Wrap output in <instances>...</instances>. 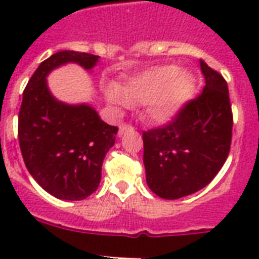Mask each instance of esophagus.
<instances>
[{"label":"esophagus","mask_w":259,"mask_h":259,"mask_svg":"<svg viewBox=\"0 0 259 259\" xmlns=\"http://www.w3.org/2000/svg\"><path fill=\"white\" fill-rule=\"evenodd\" d=\"M132 130H133V126L126 125V123H122V125L119 126V132H118V134H119V136H122V134H125L126 132H132Z\"/></svg>","instance_id":"34e87169"}]
</instances>
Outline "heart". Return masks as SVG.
<instances>
[{"instance_id": "1", "label": "heart", "mask_w": 259, "mask_h": 259, "mask_svg": "<svg viewBox=\"0 0 259 259\" xmlns=\"http://www.w3.org/2000/svg\"><path fill=\"white\" fill-rule=\"evenodd\" d=\"M195 93V78L173 64L157 66L126 79L119 90H106V101L117 111L130 105H145L148 117L158 123L170 122Z\"/></svg>"}]
</instances>
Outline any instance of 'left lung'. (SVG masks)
<instances>
[{
  "label": "left lung",
  "instance_id": "left-lung-1",
  "mask_svg": "<svg viewBox=\"0 0 259 259\" xmlns=\"http://www.w3.org/2000/svg\"><path fill=\"white\" fill-rule=\"evenodd\" d=\"M203 93L169 125L142 133L146 184L175 200L200 191L225 164L231 145L233 114L227 83L200 60Z\"/></svg>",
  "mask_w": 259,
  "mask_h": 259
}]
</instances>
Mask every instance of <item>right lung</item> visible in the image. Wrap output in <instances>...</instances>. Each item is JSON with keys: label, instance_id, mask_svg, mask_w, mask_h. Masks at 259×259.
<instances>
[{"label": "right lung", "instance_id": "add662e5", "mask_svg": "<svg viewBox=\"0 0 259 259\" xmlns=\"http://www.w3.org/2000/svg\"><path fill=\"white\" fill-rule=\"evenodd\" d=\"M98 62L95 55L59 51L37 67L22 94L18 141L26 169L44 191L62 200H83L97 191L118 127L102 121L89 103L59 101L47 78L70 63L90 72Z\"/></svg>", "mask_w": 259, "mask_h": 259}]
</instances>
